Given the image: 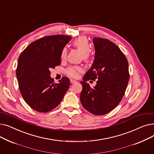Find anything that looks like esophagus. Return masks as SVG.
I'll list each match as a JSON object with an SVG mask.
<instances>
[{"label":"esophagus","mask_w":154,"mask_h":154,"mask_svg":"<svg viewBox=\"0 0 154 154\" xmlns=\"http://www.w3.org/2000/svg\"><path fill=\"white\" fill-rule=\"evenodd\" d=\"M70 83L71 84H74V83H75V82H77V80H74V79H70Z\"/></svg>","instance_id":"34e87169"}]
</instances>
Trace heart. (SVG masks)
<instances>
[{
    "label": "heart",
    "mask_w": 154,
    "mask_h": 154,
    "mask_svg": "<svg viewBox=\"0 0 154 154\" xmlns=\"http://www.w3.org/2000/svg\"><path fill=\"white\" fill-rule=\"evenodd\" d=\"M73 45L82 53V57L85 61H89L91 58V55L89 52L91 47L89 42L86 37L81 36L75 39L73 42ZM67 49L66 47L62 48L60 52V58L63 60L66 58ZM84 69L80 66H74L69 67L66 70V74L72 77H77L79 76V73L82 72Z\"/></svg>",
    "instance_id": "b5f03b06"
}]
</instances>
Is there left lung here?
<instances>
[{
    "mask_svg": "<svg viewBox=\"0 0 154 154\" xmlns=\"http://www.w3.org/2000/svg\"><path fill=\"white\" fill-rule=\"evenodd\" d=\"M95 53L94 63L80 82V99L83 107L95 116L106 114L122 99L129 80L128 63L120 48L109 40L93 39ZM97 80L91 88L86 82Z\"/></svg>",
    "mask_w": 154,
    "mask_h": 154,
    "instance_id": "obj_1",
    "label": "left lung"
}]
</instances>
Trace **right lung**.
Listing matches in <instances>:
<instances>
[{
  "label": "right lung",
  "mask_w": 154,
  "mask_h": 154,
  "mask_svg": "<svg viewBox=\"0 0 154 154\" xmlns=\"http://www.w3.org/2000/svg\"><path fill=\"white\" fill-rule=\"evenodd\" d=\"M72 37L53 35L29 44L20 55L16 75L23 99L38 112H49L57 107L70 86L63 77L59 83L51 77V69L60 64V52Z\"/></svg>",
  "instance_id": "right-lung-1"
}]
</instances>
